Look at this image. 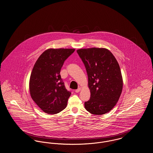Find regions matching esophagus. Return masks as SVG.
I'll return each instance as SVG.
<instances>
[{
  "label": "esophagus",
  "mask_w": 153,
  "mask_h": 153,
  "mask_svg": "<svg viewBox=\"0 0 153 153\" xmlns=\"http://www.w3.org/2000/svg\"><path fill=\"white\" fill-rule=\"evenodd\" d=\"M80 91H81V88H78V89L75 90V92L76 93H78V92H80Z\"/></svg>",
  "instance_id": "esophagus-1"
}]
</instances>
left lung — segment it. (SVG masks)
<instances>
[{"label": "left lung", "instance_id": "left-lung-1", "mask_svg": "<svg viewBox=\"0 0 153 153\" xmlns=\"http://www.w3.org/2000/svg\"><path fill=\"white\" fill-rule=\"evenodd\" d=\"M88 77L90 99L85 109L92 114L102 115L111 110L121 94L123 86L120 65L112 53L105 48L77 50Z\"/></svg>", "mask_w": 153, "mask_h": 153}]
</instances>
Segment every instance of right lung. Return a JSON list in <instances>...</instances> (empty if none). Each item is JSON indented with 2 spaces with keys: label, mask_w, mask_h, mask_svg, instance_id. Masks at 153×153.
Here are the masks:
<instances>
[{
  "label": "right lung",
  "mask_w": 153,
  "mask_h": 153,
  "mask_svg": "<svg viewBox=\"0 0 153 153\" xmlns=\"http://www.w3.org/2000/svg\"><path fill=\"white\" fill-rule=\"evenodd\" d=\"M74 49H49L36 61L31 72V97L41 110L49 114L61 112L71 93L66 89L60 74L65 60Z\"/></svg>",
  "instance_id": "add662e5"
}]
</instances>
